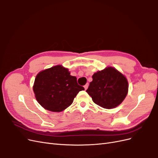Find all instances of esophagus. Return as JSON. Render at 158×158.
I'll list each match as a JSON object with an SVG mask.
<instances>
[{
  "label": "esophagus",
  "mask_w": 158,
  "mask_h": 158,
  "mask_svg": "<svg viewBox=\"0 0 158 158\" xmlns=\"http://www.w3.org/2000/svg\"><path fill=\"white\" fill-rule=\"evenodd\" d=\"M88 85H89V84L87 83V84H85V85H84V89H85V90H86V89H87V88H88Z\"/></svg>",
  "instance_id": "obj_1"
}]
</instances>
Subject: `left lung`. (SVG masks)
<instances>
[{
	"mask_svg": "<svg viewBox=\"0 0 158 158\" xmlns=\"http://www.w3.org/2000/svg\"><path fill=\"white\" fill-rule=\"evenodd\" d=\"M86 92L93 102L105 109H112L120 105L128 94L126 77L113 67L98 71L92 76Z\"/></svg>",
	"mask_w": 158,
	"mask_h": 158,
	"instance_id": "left-lung-1",
	"label": "left lung"
}]
</instances>
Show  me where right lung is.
<instances>
[{"instance_id":"right-lung-1","label":"right lung","mask_w":158,"mask_h":158,"mask_svg":"<svg viewBox=\"0 0 158 158\" xmlns=\"http://www.w3.org/2000/svg\"><path fill=\"white\" fill-rule=\"evenodd\" d=\"M61 65L41 71L36 76L33 89L41 106L52 112L63 111L73 103L84 88L79 85L76 76Z\"/></svg>"}]
</instances>
